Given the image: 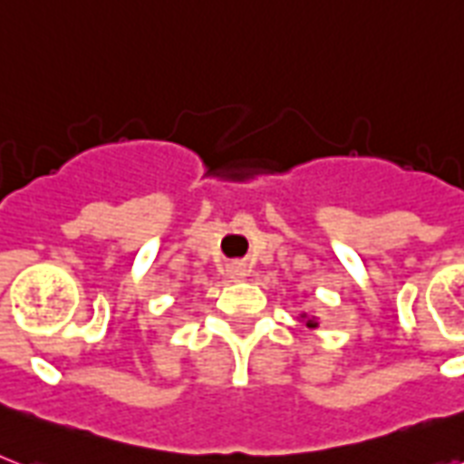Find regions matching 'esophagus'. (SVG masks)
I'll return each mask as SVG.
<instances>
[{"label":"esophagus","mask_w":464,"mask_h":464,"mask_svg":"<svg viewBox=\"0 0 464 464\" xmlns=\"http://www.w3.org/2000/svg\"><path fill=\"white\" fill-rule=\"evenodd\" d=\"M228 276H231L233 282H243L247 276V269L243 267V265H231V267H228Z\"/></svg>","instance_id":"obj_1"}]
</instances>
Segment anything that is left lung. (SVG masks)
<instances>
[{
	"mask_svg": "<svg viewBox=\"0 0 464 464\" xmlns=\"http://www.w3.org/2000/svg\"><path fill=\"white\" fill-rule=\"evenodd\" d=\"M301 317H304V320H305V327H310V330H315V327H317L315 317H308V315H305V313Z\"/></svg>",
	"mask_w": 464,
	"mask_h": 464,
	"instance_id": "left-lung-1",
	"label": "left lung"
}]
</instances>
